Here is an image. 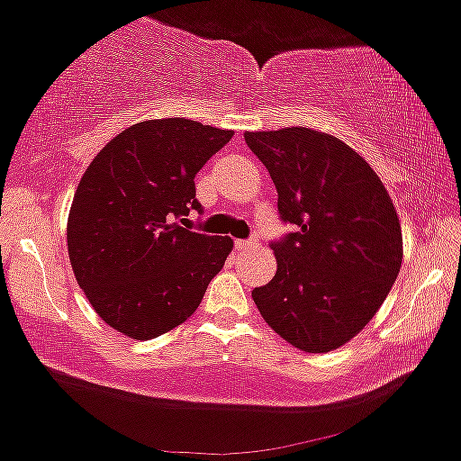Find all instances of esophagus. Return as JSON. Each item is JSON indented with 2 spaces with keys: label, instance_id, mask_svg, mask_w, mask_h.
I'll return each mask as SVG.
<instances>
[{
  "label": "esophagus",
  "instance_id": "34e87169",
  "mask_svg": "<svg viewBox=\"0 0 461 461\" xmlns=\"http://www.w3.org/2000/svg\"><path fill=\"white\" fill-rule=\"evenodd\" d=\"M254 247H258L256 239H249V240H236V249H239V251H249V249H254Z\"/></svg>",
  "mask_w": 461,
  "mask_h": 461
}]
</instances>
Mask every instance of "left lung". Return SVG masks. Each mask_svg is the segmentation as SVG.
Instances as JSON below:
<instances>
[{
    "label": "left lung",
    "instance_id": "left-lung-1",
    "mask_svg": "<svg viewBox=\"0 0 461 461\" xmlns=\"http://www.w3.org/2000/svg\"><path fill=\"white\" fill-rule=\"evenodd\" d=\"M269 170L277 212L295 225L271 240L277 271L251 291L273 330L304 352H330L366 328L402 262L385 185L348 144L304 126L245 133Z\"/></svg>",
    "mask_w": 461,
    "mask_h": 461
}]
</instances>
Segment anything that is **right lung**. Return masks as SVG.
<instances>
[{
	"mask_svg": "<svg viewBox=\"0 0 461 461\" xmlns=\"http://www.w3.org/2000/svg\"><path fill=\"white\" fill-rule=\"evenodd\" d=\"M231 131L168 118L133 124L95 155L68 219L69 262L94 311L122 335L184 323L225 265L231 239L181 227L201 212L194 176Z\"/></svg>",
	"mask_w": 461,
	"mask_h": 461,
	"instance_id": "add662e5",
	"label": "right lung"
}]
</instances>
